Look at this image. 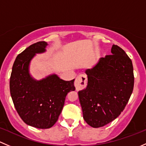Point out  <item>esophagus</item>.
<instances>
[{"label": "esophagus", "instance_id": "esophagus-1", "mask_svg": "<svg viewBox=\"0 0 146 146\" xmlns=\"http://www.w3.org/2000/svg\"><path fill=\"white\" fill-rule=\"evenodd\" d=\"M87 83V77L86 75L80 74L76 78L74 82V86L77 91L85 88Z\"/></svg>", "mask_w": 146, "mask_h": 146}]
</instances>
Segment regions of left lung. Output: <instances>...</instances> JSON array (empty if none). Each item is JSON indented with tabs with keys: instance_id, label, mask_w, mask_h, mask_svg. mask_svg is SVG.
Returning <instances> with one entry per match:
<instances>
[{
	"instance_id": "obj_1",
	"label": "left lung",
	"mask_w": 146,
	"mask_h": 146,
	"mask_svg": "<svg viewBox=\"0 0 146 146\" xmlns=\"http://www.w3.org/2000/svg\"><path fill=\"white\" fill-rule=\"evenodd\" d=\"M111 53L85 70L88 83L78 92L83 117L94 128L103 127L117 117L133 91L131 60L116 45L112 46Z\"/></svg>"
}]
</instances>
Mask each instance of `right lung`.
Masks as SVG:
<instances>
[{"label":"right lung","instance_id":"right-lung-1","mask_svg":"<svg viewBox=\"0 0 146 146\" xmlns=\"http://www.w3.org/2000/svg\"><path fill=\"white\" fill-rule=\"evenodd\" d=\"M48 43L40 41L17 55L10 80V95L19 117L27 125L49 129L58 120L66 96L75 90L74 79L64 81L56 74L37 80L30 74V63L36 54L46 51Z\"/></svg>","mask_w":146,"mask_h":146}]
</instances>
